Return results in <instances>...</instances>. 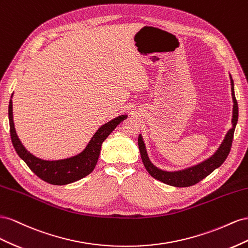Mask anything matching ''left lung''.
<instances>
[{
  "label": "left lung",
  "mask_w": 248,
  "mask_h": 248,
  "mask_svg": "<svg viewBox=\"0 0 248 248\" xmlns=\"http://www.w3.org/2000/svg\"><path fill=\"white\" fill-rule=\"evenodd\" d=\"M231 85H232V101H234V106H232V128L230 129V131L226 133L223 142L221 143L220 146H219L216 153L206 161L202 162V163L192 167L183 169V170H179V171L162 170V169H159L152 164V162L147 157V153L145 150V145L142 140V137H141V135H139L138 146H139V151L141 155V159H142L143 165L147 170V172L150 173L153 178L173 187H190L201 182L210 173L213 172L216 168L221 166V164L225 161L226 157H228L231 152L232 138H234V132L238 122V103L236 101V96L234 93V81H232V77H231Z\"/></svg>",
  "instance_id": "obj_1"
}]
</instances>
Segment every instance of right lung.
<instances>
[{"label": "right lung", "mask_w": 248, "mask_h": 248, "mask_svg": "<svg viewBox=\"0 0 248 248\" xmlns=\"http://www.w3.org/2000/svg\"><path fill=\"white\" fill-rule=\"evenodd\" d=\"M8 116L10 136L14 150H16L20 159H23L26 162V164L29 166V168L38 178L48 184H52V185H66V184L79 181L83 179L84 176L88 175L90 172H93L97 163L98 157H100L101 146L104 140L110 135L111 132L124 118H126V115H120L102 125L96 131L93 137L91 138L86 148L79 155L64 160L46 161L36 158L28 152L18 139L13 124L11 98L8 107Z\"/></svg>", "instance_id": "1"}]
</instances>
